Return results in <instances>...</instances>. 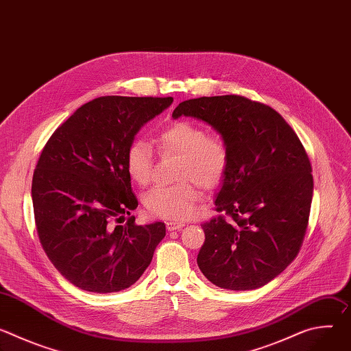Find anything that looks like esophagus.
Instances as JSON below:
<instances>
[{"mask_svg":"<svg viewBox=\"0 0 351 351\" xmlns=\"http://www.w3.org/2000/svg\"><path fill=\"white\" fill-rule=\"evenodd\" d=\"M183 226H184L183 222H173V221L167 222V229H168L169 232H172V230H179V229H182Z\"/></svg>","mask_w":351,"mask_h":351,"instance_id":"esophagus-1","label":"esophagus"}]
</instances>
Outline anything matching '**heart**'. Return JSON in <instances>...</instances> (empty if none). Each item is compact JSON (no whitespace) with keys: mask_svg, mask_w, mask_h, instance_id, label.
<instances>
[{"mask_svg":"<svg viewBox=\"0 0 351 351\" xmlns=\"http://www.w3.org/2000/svg\"><path fill=\"white\" fill-rule=\"evenodd\" d=\"M158 147L165 154L182 157L179 180L175 186H156L144 195V207L149 214L167 219H186L193 215L195 206L202 199V193L193 184L204 189H214L225 179L230 156L226 143L208 134L199 125L179 121L161 130L157 138ZM129 176L138 184L145 186L154 175L153 148L145 140H133L125 154Z\"/></svg>","mask_w":351,"mask_h":351,"instance_id":"obj_1","label":"heart"}]
</instances>
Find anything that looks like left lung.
<instances>
[{
  "label": "left lung",
  "instance_id": "obj_1",
  "mask_svg": "<svg viewBox=\"0 0 351 351\" xmlns=\"http://www.w3.org/2000/svg\"><path fill=\"white\" fill-rule=\"evenodd\" d=\"M182 115L210 123L230 156L215 199L219 215L202 225L198 268L222 289L261 287L303 245L314 189L306 148L280 114L243 95L186 99L172 114Z\"/></svg>",
  "mask_w": 351,
  "mask_h": 351
}]
</instances>
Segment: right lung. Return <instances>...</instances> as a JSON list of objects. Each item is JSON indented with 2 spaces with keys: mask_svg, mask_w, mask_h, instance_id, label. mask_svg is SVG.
Segmentation results:
<instances>
[{
  "mask_svg": "<svg viewBox=\"0 0 351 351\" xmlns=\"http://www.w3.org/2000/svg\"><path fill=\"white\" fill-rule=\"evenodd\" d=\"M172 97L106 95L75 111L45 143L32 198L37 234L49 261L76 287L114 293L145 271L165 223L137 225L125 154L138 129ZM128 215L123 226L120 223Z\"/></svg>",
  "mask_w": 351,
  "mask_h": 351,
  "instance_id": "obj_1",
  "label": "right lung"
}]
</instances>
